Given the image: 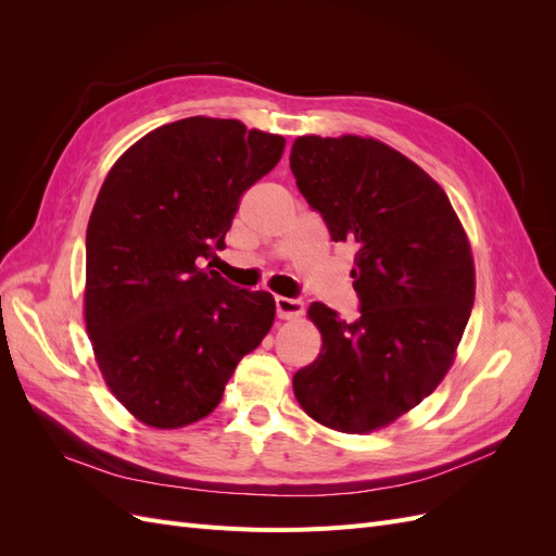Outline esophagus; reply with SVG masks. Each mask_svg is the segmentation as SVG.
<instances>
[{
  "instance_id": "obj_1",
  "label": "esophagus",
  "mask_w": 556,
  "mask_h": 556,
  "mask_svg": "<svg viewBox=\"0 0 556 556\" xmlns=\"http://www.w3.org/2000/svg\"><path fill=\"white\" fill-rule=\"evenodd\" d=\"M306 304L304 299H288V296H276V313L280 319H294L304 313Z\"/></svg>"
}]
</instances>
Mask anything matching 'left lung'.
I'll return each mask as SVG.
<instances>
[{"instance_id":"1","label":"left lung","mask_w":556,"mask_h":556,"mask_svg":"<svg viewBox=\"0 0 556 556\" xmlns=\"http://www.w3.org/2000/svg\"><path fill=\"white\" fill-rule=\"evenodd\" d=\"M290 169L336 243L355 248L359 317L315 304L319 357L294 374L313 419L343 433L394 422L452 364L473 308L476 271L441 185L376 139L299 137Z\"/></svg>"}]
</instances>
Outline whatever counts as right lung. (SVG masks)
<instances>
[{
	"label": "right lung",
	"instance_id": "add662e5",
	"mask_svg": "<svg viewBox=\"0 0 556 556\" xmlns=\"http://www.w3.org/2000/svg\"><path fill=\"white\" fill-rule=\"evenodd\" d=\"M285 139L239 121L185 117L115 162L86 237V325L99 371L141 422L206 417L276 317L268 292L213 271L239 201L280 162Z\"/></svg>",
	"mask_w": 556,
	"mask_h": 556
}]
</instances>
